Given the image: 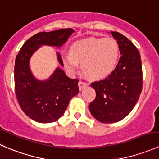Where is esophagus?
Here are the masks:
<instances>
[{
  "mask_svg": "<svg viewBox=\"0 0 159 159\" xmlns=\"http://www.w3.org/2000/svg\"><path fill=\"white\" fill-rule=\"evenodd\" d=\"M86 86H88V83L85 82L84 81H80L78 83V87H79L80 90H82L84 88H85Z\"/></svg>",
  "mask_w": 159,
  "mask_h": 159,
  "instance_id": "34e87169",
  "label": "esophagus"
}]
</instances>
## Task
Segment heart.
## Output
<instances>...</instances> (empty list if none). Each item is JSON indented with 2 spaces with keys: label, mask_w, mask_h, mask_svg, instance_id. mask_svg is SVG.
Returning <instances> with one entry per match:
<instances>
[{
  "label": "heart",
  "mask_w": 159,
  "mask_h": 159,
  "mask_svg": "<svg viewBox=\"0 0 159 159\" xmlns=\"http://www.w3.org/2000/svg\"><path fill=\"white\" fill-rule=\"evenodd\" d=\"M119 57V45L113 38H90L76 41L70 48V55L64 57L65 66L70 71L81 69L92 79L106 77L114 70Z\"/></svg>",
  "instance_id": "1"
}]
</instances>
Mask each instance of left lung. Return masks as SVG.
<instances>
[{"label": "left lung", "instance_id": "obj_1", "mask_svg": "<svg viewBox=\"0 0 159 159\" xmlns=\"http://www.w3.org/2000/svg\"><path fill=\"white\" fill-rule=\"evenodd\" d=\"M119 45L120 54L115 70L91 86L96 97L89 105L92 116L102 123H114L125 118L134 108L142 90V67L140 54L130 40L111 31Z\"/></svg>", "mask_w": 159, "mask_h": 159}]
</instances>
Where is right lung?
<instances>
[{"label":"right lung","instance_id":"add662e5","mask_svg":"<svg viewBox=\"0 0 159 159\" xmlns=\"http://www.w3.org/2000/svg\"><path fill=\"white\" fill-rule=\"evenodd\" d=\"M73 32L70 28L39 32L23 44L16 56V98L22 111L37 122L51 123L61 117L70 99L78 93L79 80L68 78L63 70L57 68L48 80L38 81L30 72V57L43 44L61 47ZM57 54L59 63L64 66L61 56L59 53Z\"/></svg>","mask_w":159,"mask_h":159}]
</instances>
